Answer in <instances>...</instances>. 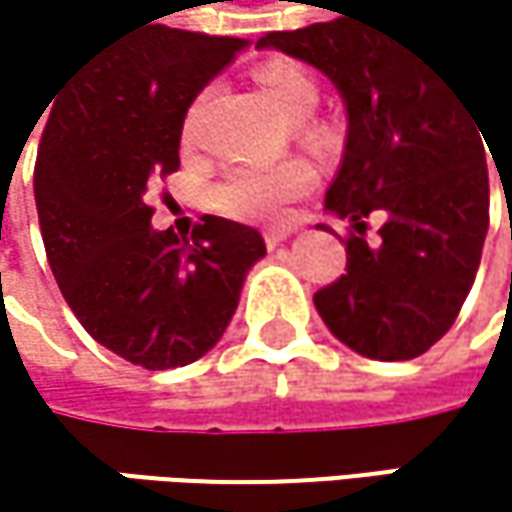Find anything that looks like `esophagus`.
<instances>
[{
  "instance_id": "34e87169",
  "label": "esophagus",
  "mask_w": 512,
  "mask_h": 512,
  "mask_svg": "<svg viewBox=\"0 0 512 512\" xmlns=\"http://www.w3.org/2000/svg\"><path fill=\"white\" fill-rule=\"evenodd\" d=\"M290 234H293L290 228H269V231H263V243H266L269 249H275V246H281Z\"/></svg>"
}]
</instances>
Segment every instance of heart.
Returning <instances> with one entry per match:
<instances>
[{
	"mask_svg": "<svg viewBox=\"0 0 512 512\" xmlns=\"http://www.w3.org/2000/svg\"><path fill=\"white\" fill-rule=\"evenodd\" d=\"M255 85L266 100H272L284 118L293 121L296 139L305 145L329 142V127L311 112L320 100L317 79L293 58H266L252 70ZM210 88L195 94V100L183 112V142H195L207 115ZM314 186V168L302 159H290L272 168H234L228 171L210 192V201L219 213L240 222H278L287 216V207Z\"/></svg>",
	"mask_w": 512,
	"mask_h": 512,
	"instance_id": "obj_1",
	"label": "heart"
}]
</instances>
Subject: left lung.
Masks as SVG:
<instances>
[{
    "label": "left lung",
    "instance_id": "left-lung-1",
    "mask_svg": "<svg viewBox=\"0 0 512 512\" xmlns=\"http://www.w3.org/2000/svg\"><path fill=\"white\" fill-rule=\"evenodd\" d=\"M257 47L320 67L350 115L326 207L356 231L347 275L314 293L323 323L367 358L427 353L460 314L489 228V145L471 103L412 41L347 17ZM370 212L386 216L376 247L363 240Z\"/></svg>",
    "mask_w": 512,
    "mask_h": 512
}]
</instances>
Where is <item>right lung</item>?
<instances>
[{"mask_svg": "<svg viewBox=\"0 0 512 512\" xmlns=\"http://www.w3.org/2000/svg\"><path fill=\"white\" fill-rule=\"evenodd\" d=\"M243 38L145 26L97 52L50 100L35 204L52 275L82 329L145 370L183 367L228 329L263 237L204 216L154 231L151 192L180 168L183 112Z\"/></svg>", "mask_w": 512, "mask_h": 512, "instance_id": "obj_1", "label": "right lung"}]
</instances>
